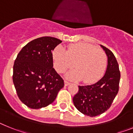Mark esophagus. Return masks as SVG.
I'll use <instances>...</instances> for the list:
<instances>
[{
	"mask_svg": "<svg viewBox=\"0 0 133 133\" xmlns=\"http://www.w3.org/2000/svg\"><path fill=\"white\" fill-rule=\"evenodd\" d=\"M69 84H70V83H69V81H64V85L65 86H68Z\"/></svg>",
	"mask_w": 133,
	"mask_h": 133,
	"instance_id": "1",
	"label": "esophagus"
}]
</instances>
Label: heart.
Listing matches in <instances>:
<instances>
[{"label": "heart", "mask_w": 133, "mask_h": 133, "mask_svg": "<svg viewBox=\"0 0 133 133\" xmlns=\"http://www.w3.org/2000/svg\"><path fill=\"white\" fill-rule=\"evenodd\" d=\"M54 66L59 73L75 66V70L66 74L70 79H82L92 83L103 75L107 64V56L104 50L88 43L69 44L66 50L58 46L52 52Z\"/></svg>", "instance_id": "b5f03b06"}]
</instances>
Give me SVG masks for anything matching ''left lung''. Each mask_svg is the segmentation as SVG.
<instances>
[{"mask_svg":"<svg viewBox=\"0 0 133 133\" xmlns=\"http://www.w3.org/2000/svg\"><path fill=\"white\" fill-rule=\"evenodd\" d=\"M108 56L106 72L101 79L90 85L78 86V91L72 101L80 112L89 117H96L111 106L119 89L121 72L118 62L111 50L103 45Z\"/></svg>","mask_w":133,"mask_h":133,"instance_id":"left-lung-1","label":"left lung"}]
</instances>
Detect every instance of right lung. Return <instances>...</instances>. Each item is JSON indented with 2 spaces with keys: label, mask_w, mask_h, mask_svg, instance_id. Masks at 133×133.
<instances>
[{
  "label": "right lung",
  "mask_w": 133,
  "mask_h": 133,
  "mask_svg": "<svg viewBox=\"0 0 133 133\" xmlns=\"http://www.w3.org/2000/svg\"><path fill=\"white\" fill-rule=\"evenodd\" d=\"M61 43L51 36L40 37L26 44L16 56L12 81L19 99L30 109L51 104L64 87L52 60V51Z\"/></svg>",
  "instance_id": "obj_1"
}]
</instances>
